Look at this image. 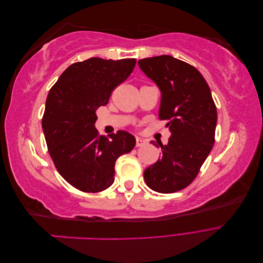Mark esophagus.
<instances>
[{"label": "esophagus", "mask_w": 263, "mask_h": 263, "mask_svg": "<svg viewBox=\"0 0 263 263\" xmlns=\"http://www.w3.org/2000/svg\"><path fill=\"white\" fill-rule=\"evenodd\" d=\"M146 140L145 139H142V138H140V137H137L136 138V146L137 147H141V146H144L145 144H146Z\"/></svg>", "instance_id": "esophagus-1"}]
</instances>
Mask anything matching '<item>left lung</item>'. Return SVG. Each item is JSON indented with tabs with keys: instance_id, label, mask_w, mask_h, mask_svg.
<instances>
[{
	"instance_id": "1",
	"label": "left lung",
	"mask_w": 263,
	"mask_h": 263,
	"mask_svg": "<svg viewBox=\"0 0 263 263\" xmlns=\"http://www.w3.org/2000/svg\"><path fill=\"white\" fill-rule=\"evenodd\" d=\"M139 68L161 91L159 118L168 121L171 136L162 157L144 172L147 185L173 193L196 178L215 142L217 110L208 82L196 68L162 54L138 61Z\"/></svg>"
}]
</instances>
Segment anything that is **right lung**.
I'll return each instance as SVG.
<instances>
[{
    "label": "right lung",
    "instance_id": "obj_1",
    "mask_svg": "<svg viewBox=\"0 0 263 263\" xmlns=\"http://www.w3.org/2000/svg\"><path fill=\"white\" fill-rule=\"evenodd\" d=\"M136 59L90 58L68 67L50 89L43 130L55 169L71 185L97 193L114 182L115 161L136 145L129 133L109 137L95 128L100 106L108 103L117 85L130 76Z\"/></svg>",
    "mask_w": 263,
    "mask_h": 263
}]
</instances>
